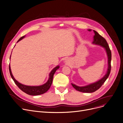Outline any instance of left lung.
Segmentation results:
<instances>
[{
	"label": "left lung",
	"instance_id": "1",
	"mask_svg": "<svg viewBox=\"0 0 123 123\" xmlns=\"http://www.w3.org/2000/svg\"><path fill=\"white\" fill-rule=\"evenodd\" d=\"M89 31H91V30H88ZM95 35L93 37V41L92 43L95 44L99 45L105 48V50L107 52V54L108 56V67L107 69V73L106 75L99 80L96 82L90 84L89 85L85 86H79L74 84H71L73 87L76 89L77 91L86 93H92L95 92L97 89H98L104 83L106 80L108 78L111 69V51L107 42H106V39L100 36L97 31L93 30Z\"/></svg>",
	"mask_w": 123,
	"mask_h": 123
}]
</instances>
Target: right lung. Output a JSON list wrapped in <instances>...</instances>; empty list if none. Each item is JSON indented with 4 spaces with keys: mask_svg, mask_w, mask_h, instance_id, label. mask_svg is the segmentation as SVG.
<instances>
[{
    "mask_svg": "<svg viewBox=\"0 0 123 123\" xmlns=\"http://www.w3.org/2000/svg\"><path fill=\"white\" fill-rule=\"evenodd\" d=\"M25 36L22 37L18 40V42H19L20 40H21L22 39H23ZM11 57V56H10ZM59 68V66H58L56 67H55L50 72V74H49V77L48 80L47 81V82L44 84L43 85L40 86H26V85H24L23 84H20L19 83L18 81L16 80L15 78H14L11 71V68H10V66L9 65V70L10 72V74L11 75V77L13 80H14V83L16 84V85L18 86V87L23 92H25L26 93L31 95H38L40 94H42L46 92L49 89L52 83V80H53V76L55 72Z\"/></svg>",
    "mask_w": 123,
    "mask_h": 123,
    "instance_id": "add662e5",
    "label": "right lung"
}]
</instances>
